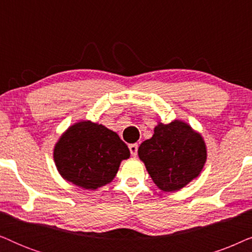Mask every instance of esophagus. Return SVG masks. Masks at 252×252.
I'll list each match as a JSON object with an SVG mask.
<instances>
[{"mask_svg":"<svg viewBox=\"0 0 252 252\" xmlns=\"http://www.w3.org/2000/svg\"><path fill=\"white\" fill-rule=\"evenodd\" d=\"M128 148H129L130 155H132L133 157H136V155H137V148H139V146H137L136 143H133V144H129Z\"/></svg>","mask_w":252,"mask_h":252,"instance_id":"34e87169","label":"esophagus"}]
</instances>
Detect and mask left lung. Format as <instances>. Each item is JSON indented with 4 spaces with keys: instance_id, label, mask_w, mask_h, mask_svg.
<instances>
[{
    "instance_id": "8db88e82",
    "label": "left lung",
    "mask_w": 252,
    "mask_h": 252,
    "mask_svg": "<svg viewBox=\"0 0 252 252\" xmlns=\"http://www.w3.org/2000/svg\"><path fill=\"white\" fill-rule=\"evenodd\" d=\"M139 157L157 187L175 191L201 173L206 160L202 136L184 122L159 123L154 135L139 147Z\"/></svg>"
}]
</instances>
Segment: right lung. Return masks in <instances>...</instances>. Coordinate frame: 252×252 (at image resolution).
Here are the masks:
<instances>
[{"mask_svg": "<svg viewBox=\"0 0 252 252\" xmlns=\"http://www.w3.org/2000/svg\"><path fill=\"white\" fill-rule=\"evenodd\" d=\"M128 157L129 149L118 134L92 122L71 126L54 149L62 177L89 190L111 182L120 161Z\"/></svg>", "mask_w": 252, "mask_h": 252, "instance_id": "add662e5", "label": "right lung"}]
</instances>
